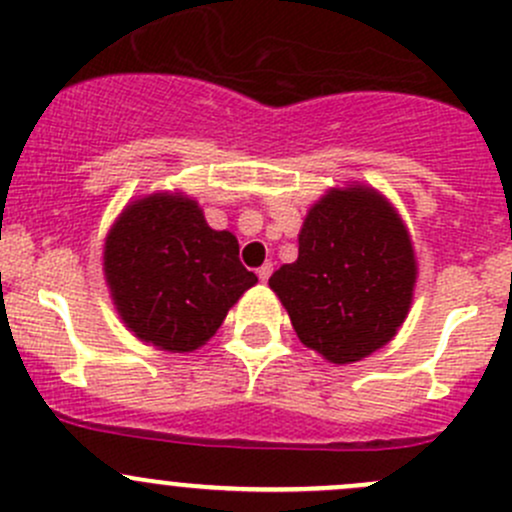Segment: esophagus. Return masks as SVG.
Returning a JSON list of instances; mask_svg holds the SVG:
<instances>
[{
  "mask_svg": "<svg viewBox=\"0 0 512 512\" xmlns=\"http://www.w3.org/2000/svg\"><path fill=\"white\" fill-rule=\"evenodd\" d=\"M258 278H261V281H268V278H271V273H273V263H263L261 268H258Z\"/></svg>",
  "mask_w": 512,
  "mask_h": 512,
  "instance_id": "34e87169",
  "label": "esophagus"
}]
</instances>
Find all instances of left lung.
<instances>
[{"label":"left lung","instance_id":"1","mask_svg":"<svg viewBox=\"0 0 512 512\" xmlns=\"http://www.w3.org/2000/svg\"><path fill=\"white\" fill-rule=\"evenodd\" d=\"M416 258L397 209L365 184L330 189L310 207L298 258L268 286L305 347L350 365L387 345L412 308Z\"/></svg>","mask_w":512,"mask_h":512}]
</instances>
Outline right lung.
I'll use <instances>...</instances> for the list:
<instances>
[{"label": "right lung", "instance_id": "1", "mask_svg": "<svg viewBox=\"0 0 512 512\" xmlns=\"http://www.w3.org/2000/svg\"><path fill=\"white\" fill-rule=\"evenodd\" d=\"M103 271L125 328L165 352L207 345L258 281L241 266L236 236L214 231L182 192L130 202L105 236Z\"/></svg>", "mask_w": 512, "mask_h": 512}]
</instances>
